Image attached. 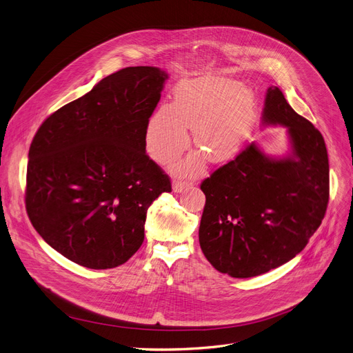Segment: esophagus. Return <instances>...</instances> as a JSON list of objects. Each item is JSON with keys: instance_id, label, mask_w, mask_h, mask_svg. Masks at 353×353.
Masks as SVG:
<instances>
[{"instance_id": "obj_1", "label": "esophagus", "mask_w": 353, "mask_h": 353, "mask_svg": "<svg viewBox=\"0 0 353 353\" xmlns=\"http://www.w3.org/2000/svg\"><path fill=\"white\" fill-rule=\"evenodd\" d=\"M190 186H192V182H188V181H181V179H174L172 182V188L175 192H181L186 188H190Z\"/></svg>"}]
</instances>
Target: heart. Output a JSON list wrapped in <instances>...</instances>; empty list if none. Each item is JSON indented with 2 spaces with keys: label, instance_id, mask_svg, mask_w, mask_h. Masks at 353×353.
Returning <instances> with one entry per match:
<instances>
[{
  "label": "heart",
  "instance_id": "1",
  "mask_svg": "<svg viewBox=\"0 0 353 353\" xmlns=\"http://www.w3.org/2000/svg\"><path fill=\"white\" fill-rule=\"evenodd\" d=\"M255 101L250 90L231 79L206 77L185 81L174 92V103L163 102L151 114L145 145L159 163H171L190 147L188 128L201 151L178 165L183 174L202 171L206 157L214 163L232 159L254 127Z\"/></svg>",
  "mask_w": 353,
  "mask_h": 353
}]
</instances>
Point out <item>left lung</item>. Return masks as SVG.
Masks as SVG:
<instances>
[{
  "label": "left lung",
  "instance_id": "8db88e82",
  "mask_svg": "<svg viewBox=\"0 0 353 353\" xmlns=\"http://www.w3.org/2000/svg\"><path fill=\"white\" fill-rule=\"evenodd\" d=\"M262 121L283 125L292 152L275 159L256 143L201 183L205 206L199 245L216 271L252 278L295 258L319 228L329 201L322 134L269 87Z\"/></svg>",
  "mask_w": 353,
  "mask_h": 353
}]
</instances>
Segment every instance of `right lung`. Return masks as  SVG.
<instances>
[{
  "mask_svg": "<svg viewBox=\"0 0 353 353\" xmlns=\"http://www.w3.org/2000/svg\"><path fill=\"white\" fill-rule=\"evenodd\" d=\"M168 74L128 67L38 128L28 152L26 208L51 248L90 269L125 263L143 242L150 205L171 179L145 152V130Z\"/></svg>",
  "mask_w": 353,
  "mask_h": 353,
  "instance_id": "obj_1",
  "label": "right lung"
}]
</instances>
